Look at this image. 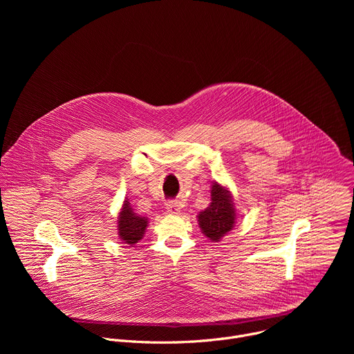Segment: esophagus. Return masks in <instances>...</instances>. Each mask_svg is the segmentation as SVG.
Here are the masks:
<instances>
[{
	"instance_id": "1",
	"label": "esophagus",
	"mask_w": 354,
	"mask_h": 354,
	"mask_svg": "<svg viewBox=\"0 0 354 354\" xmlns=\"http://www.w3.org/2000/svg\"><path fill=\"white\" fill-rule=\"evenodd\" d=\"M167 212L169 213V214H179V212H180V206H179V203L178 201H168L167 203Z\"/></svg>"
}]
</instances>
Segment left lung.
Segmentation results:
<instances>
[{
  "label": "left lung",
  "mask_w": 354,
  "mask_h": 354,
  "mask_svg": "<svg viewBox=\"0 0 354 354\" xmlns=\"http://www.w3.org/2000/svg\"><path fill=\"white\" fill-rule=\"evenodd\" d=\"M231 197V193L225 187L214 182L212 186L210 206L197 216L201 231L214 242H218L235 224L236 214Z\"/></svg>",
  "instance_id": "left-lung-1"
}]
</instances>
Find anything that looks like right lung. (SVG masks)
<instances>
[{"mask_svg": "<svg viewBox=\"0 0 354 354\" xmlns=\"http://www.w3.org/2000/svg\"><path fill=\"white\" fill-rule=\"evenodd\" d=\"M147 224V218L140 217L137 213H134L130 207L129 200H124L123 209L118 220V232L120 239L124 241L127 245L137 243L144 236Z\"/></svg>", "mask_w": 354, "mask_h": 354, "instance_id": "1", "label": "right lung"}]
</instances>
